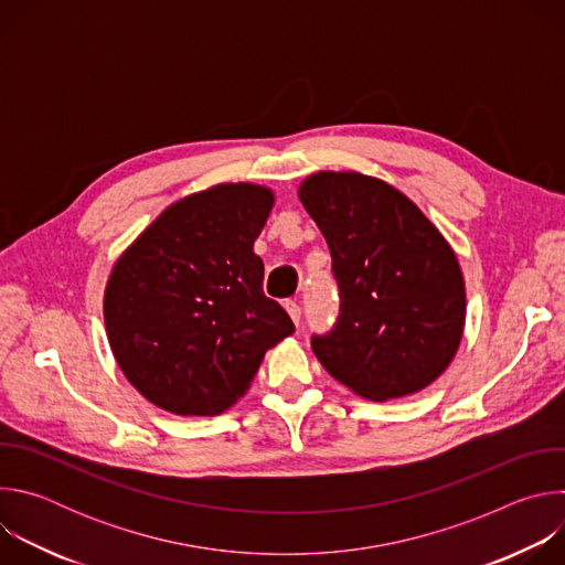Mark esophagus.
Wrapping results in <instances>:
<instances>
[{
    "instance_id": "obj_1",
    "label": "esophagus",
    "mask_w": 565,
    "mask_h": 565,
    "mask_svg": "<svg viewBox=\"0 0 565 565\" xmlns=\"http://www.w3.org/2000/svg\"><path fill=\"white\" fill-rule=\"evenodd\" d=\"M284 306H286V310H288L290 319H292V321H295V324L299 327V319H301V306H299L297 301H292V299H288V301H286Z\"/></svg>"
}]
</instances>
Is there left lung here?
Instances as JSON below:
<instances>
[{"label":"left lung","mask_w":565,"mask_h":565,"mask_svg":"<svg viewBox=\"0 0 565 565\" xmlns=\"http://www.w3.org/2000/svg\"><path fill=\"white\" fill-rule=\"evenodd\" d=\"M299 201L324 234L340 317L312 353L369 399L405 397L445 373L465 329V281L440 230L393 185L360 172H317Z\"/></svg>","instance_id":"obj_1"}]
</instances>
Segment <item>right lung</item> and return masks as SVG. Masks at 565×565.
<instances>
[{
  "label": "right lung",
  "instance_id": "add662e5",
  "mask_svg": "<svg viewBox=\"0 0 565 565\" xmlns=\"http://www.w3.org/2000/svg\"><path fill=\"white\" fill-rule=\"evenodd\" d=\"M273 190L221 183L138 234L105 288V327L125 377L177 416H216L244 395L268 349L292 335L264 295L255 255Z\"/></svg>",
  "mask_w": 565,
  "mask_h": 565
}]
</instances>
